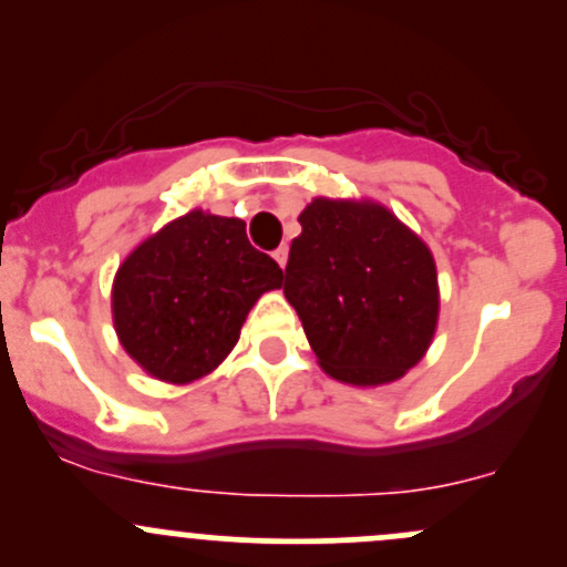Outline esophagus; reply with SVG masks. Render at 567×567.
<instances>
[{"label":"esophagus","mask_w":567,"mask_h":567,"mask_svg":"<svg viewBox=\"0 0 567 567\" xmlns=\"http://www.w3.org/2000/svg\"><path fill=\"white\" fill-rule=\"evenodd\" d=\"M274 260L285 268V262H288V247H285V244L279 249H274Z\"/></svg>","instance_id":"esophagus-1"}]
</instances>
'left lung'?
<instances>
[{
	"mask_svg": "<svg viewBox=\"0 0 567 567\" xmlns=\"http://www.w3.org/2000/svg\"><path fill=\"white\" fill-rule=\"evenodd\" d=\"M299 221L282 290L320 368L353 386L398 381L425 357L436 331L431 249L370 199L316 197Z\"/></svg>",
	"mask_w": 567,
	"mask_h": 567,
	"instance_id": "left-lung-1",
	"label": "left lung"
}]
</instances>
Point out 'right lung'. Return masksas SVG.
<instances>
[{
	"mask_svg": "<svg viewBox=\"0 0 567 567\" xmlns=\"http://www.w3.org/2000/svg\"><path fill=\"white\" fill-rule=\"evenodd\" d=\"M282 268L257 251L241 219L188 210L142 241L112 285L114 331L153 379L188 384L219 368Z\"/></svg>",
	"mask_w": 567,
	"mask_h": 567,
	"instance_id": "1",
	"label": "right lung"
}]
</instances>
